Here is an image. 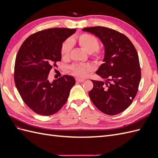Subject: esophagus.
Masks as SVG:
<instances>
[{
    "instance_id": "obj_1",
    "label": "esophagus",
    "mask_w": 158,
    "mask_h": 158,
    "mask_svg": "<svg viewBox=\"0 0 158 158\" xmlns=\"http://www.w3.org/2000/svg\"><path fill=\"white\" fill-rule=\"evenodd\" d=\"M85 79H80V78H76V81L77 82H83Z\"/></svg>"
}]
</instances>
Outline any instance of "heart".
Wrapping results in <instances>:
<instances>
[{
  "mask_svg": "<svg viewBox=\"0 0 158 158\" xmlns=\"http://www.w3.org/2000/svg\"><path fill=\"white\" fill-rule=\"evenodd\" d=\"M77 43L78 45L92 56L96 60H102L103 53L100 50L99 47V41L96 37L88 33H82L76 37L73 40H66L61 46L60 54L63 59H68L72 49L73 44L72 43ZM71 73L73 75L78 77H84L88 72L91 70V66L88 64H75L70 67Z\"/></svg>",
  "mask_w": 158,
  "mask_h": 158,
  "instance_id": "heart-1",
  "label": "heart"
}]
</instances>
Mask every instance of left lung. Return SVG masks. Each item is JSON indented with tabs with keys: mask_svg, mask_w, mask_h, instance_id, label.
<instances>
[{
	"mask_svg": "<svg viewBox=\"0 0 158 158\" xmlns=\"http://www.w3.org/2000/svg\"><path fill=\"white\" fill-rule=\"evenodd\" d=\"M104 46L103 63L96 74L106 82L92 80L89 96L99 111L109 115L123 112L132 103L141 79L139 59L135 46L123 33L108 27H85Z\"/></svg>",
	"mask_w": 158,
	"mask_h": 158,
	"instance_id": "1",
	"label": "left lung"
}]
</instances>
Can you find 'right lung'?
Listing matches in <instances>:
<instances>
[{"mask_svg":"<svg viewBox=\"0 0 158 158\" xmlns=\"http://www.w3.org/2000/svg\"><path fill=\"white\" fill-rule=\"evenodd\" d=\"M76 29L51 28L31 35L19 49L14 66V82L24 103L35 113L55 114L66 102L75 85L73 76L64 75L50 82L52 66L61 60L63 43Z\"/></svg>","mask_w":158,"mask_h":158,"instance_id":"add662e5","label":"right lung"}]
</instances>
